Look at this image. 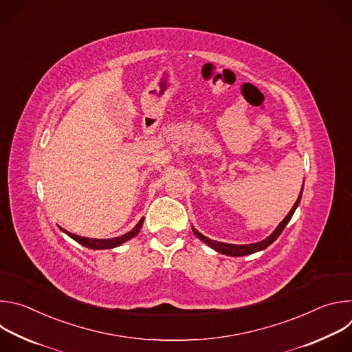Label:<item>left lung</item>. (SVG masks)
Returning a JSON list of instances; mask_svg holds the SVG:
<instances>
[{
  "label": "left lung",
  "mask_w": 352,
  "mask_h": 352,
  "mask_svg": "<svg viewBox=\"0 0 352 352\" xmlns=\"http://www.w3.org/2000/svg\"><path fill=\"white\" fill-rule=\"evenodd\" d=\"M302 192H304V184H302V188H300V192H299V196L296 199V202L294 204L292 209L289 210V213L284 217V220L276 227V230L265 239L259 241V242H254V243H245V245H235V243H226V242H219V241H213L208 236H205L204 234H200L195 227H192V231L193 234L202 241L205 242L206 245H209L212 249H214L216 252L219 254H223V255H227V256H246V255H252V254H256V252H261V250L266 249L269 245H272L278 236L280 234L283 232V230L285 228V226L289 223L292 214L295 213L299 202H300V197H302Z\"/></svg>",
  "instance_id": "obj_1"
}]
</instances>
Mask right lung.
<instances>
[{
    "label": "right lung",
    "instance_id": "obj_1",
    "mask_svg": "<svg viewBox=\"0 0 352 352\" xmlns=\"http://www.w3.org/2000/svg\"><path fill=\"white\" fill-rule=\"evenodd\" d=\"M143 220L144 219H140L139 220V223L129 231V232H126V234H124V235H121V236H116V238H107V239H97V238H86V236H80V235H75V234H72V232H69V231H67V230H64V228H61V231L63 232H65L68 236H71L74 241H76L78 243H80V245H83V246H86V248H89V249H94V250H97V249H113V248H117V246H120V245H122L124 242H126V241H129V239H132L133 236H136L138 234H139V231H140V228H142V226H143Z\"/></svg>",
    "mask_w": 352,
    "mask_h": 352
}]
</instances>
